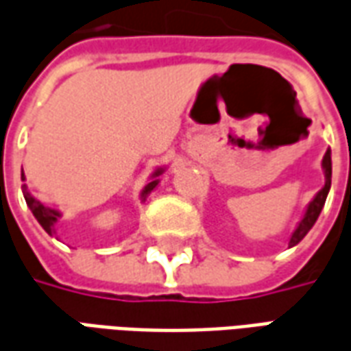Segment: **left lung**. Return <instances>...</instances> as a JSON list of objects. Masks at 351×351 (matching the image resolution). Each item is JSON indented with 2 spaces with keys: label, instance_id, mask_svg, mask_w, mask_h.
<instances>
[{
  "label": "left lung",
  "instance_id": "8db88e82",
  "mask_svg": "<svg viewBox=\"0 0 351 351\" xmlns=\"http://www.w3.org/2000/svg\"><path fill=\"white\" fill-rule=\"evenodd\" d=\"M322 168L323 173H325V185L322 187V191L317 193V195L312 198V202L308 204L306 211H304V215H302V219L299 221V225L297 228L293 230V234L289 238V247L293 245H297V243L308 234V230L314 227V223L319 217V213H322L323 206H325V200H327V195H329V189H330V176H332V162H330V151L327 149V153L323 156L322 160Z\"/></svg>",
  "mask_w": 351,
  "mask_h": 351
}]
</instances>
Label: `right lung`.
I'll return each mask as SVG.
<instances>
[{
  "label": "right lung",
  "instance_id": "right-lung-1",
  "mask_svg": "<svg viewBox=\"0 0 351 351\" xmlns=\"http://www.w3.org/2000/svg\"><path fill=\"white\" fill-rule=\"evenodd\" d=\"M162 173H164V168H156V170L151 173V180H149V183L145 185V189L141 191V202H143V200L151 195V191L158 185V181H160L158 180V176H162ZM24 180H26V178H24V171H22V181ZM22 193H24V198H26L28 208L32 210V213H34V217L37 219V223L45 228V232L51 236L56 234V223H58V219L62 217L60 211L52 210V208H49V206H45L41 200H37L36 196L29 195L26 185L22 187Z\"/></svg>",
  "mask_w": 351,
  "mask_h": 351
}]
</instances>
